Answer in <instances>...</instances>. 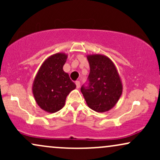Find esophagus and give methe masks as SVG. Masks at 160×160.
Returning <instances> with one entry per match:
<instances>
[{"label": "esophagus", "mask_w": 160, "mask_h": 160, "mask_svg": "<svg viewBox=\"0 0 160 160\" xmlns=\"http://www.w3.org/2000/svg\"><path fill=\"white\" fill-rule=\"evenodd\" d=\"M75 83H76L77 88H78V89H79V88L80 87V81H76V82H75Z\"/></svg>", "instance_id": "34e87169"}]
</instances>
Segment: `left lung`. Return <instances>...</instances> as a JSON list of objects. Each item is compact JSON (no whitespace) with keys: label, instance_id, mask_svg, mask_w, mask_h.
<instances>
[{"label":"left lung","instance_id":"left-lung-1","mask_svg":"<svg viewBox=\"0 0 160 160\" xmlns=\"http://www.w3.org/2000/svg\"><path fill=\"white\" fill-rule=\"evenodd\" d=\"M90 68L89 86H82L88 107L104 113L112 109L122 92V83L117 67L109 57L102 54L88 55Z\"/></svg>","mask_w":160,"mask_h":160}]
</instances>
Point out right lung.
Returning a JSON list of instances; mask_svg holds the SVG:
<instances>
[{
    "instance_id": "obj_1",
    "label": "right lung",
    "mask_w": 160,
    "mask_h": 160,
    "mask_svg": "<svg viewBox=\"0 0 160 160\" xmlns=\"http://www.w3.org/2000/svg\"><path fill=\"white\" fill-rule=\"evenodd\" d=\"M68 55L58 52L50 56L38 70L32 85V92L38 105L47 113H56L65 106L67 95L76 85L71 81L63 66Z\"/></svg>"
}]
</instances>
